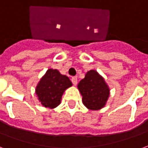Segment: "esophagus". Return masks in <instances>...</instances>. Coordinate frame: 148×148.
<instances>
[{"label": "esophagus", "mask_w": 148, "mask_h": 148, "mask_svg": "<svg viewBox=\"0 0 148 148\" xmlns=\"http://www.w3.org/2000/svg\"><path fill=\"white\" fill-rule=\"evenodd\" d=\"M77 81H78V79H77V76H74L72 78V82H73V85H76L77 84Z\"/></svg>", "instance_id": "1"}]
</instances>
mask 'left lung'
<instances>
[{"mask_svg": "<svg viewBox=\"0 0 148 148\" xmlns=\"http://www.w3.org/2000/svg\"><path fill=\"white\" fill-rule=\"evenodd\" d=\"M84 105L90 110L103 108L110 97V88L105 79L95 70L88 71L78 84Z\"/></svg>", "mask_w": 148, "mask_h": 148, "instance_id": "1", "label": "left lung"}]
</instances>
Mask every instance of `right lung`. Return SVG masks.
I'll return each instance as SVG.
<instances>
[{
  "label": "right lung",
  "mask_w": 148,
  "mask_h": 148,
  "mask_svg": "<svg viewBox=\"0 0 148 148\" xmlns=\"http://www.w3.org/2000/svg\"><path fill=\"white\" fill-rule=\"evenodd\" d=\"M72 86L67 75L58 69H49L36 86L35 94L42 106L53 109L60 105L64 90Z\"/></svg>",
  "instance_id": "add662e5"
}]
</instances>
